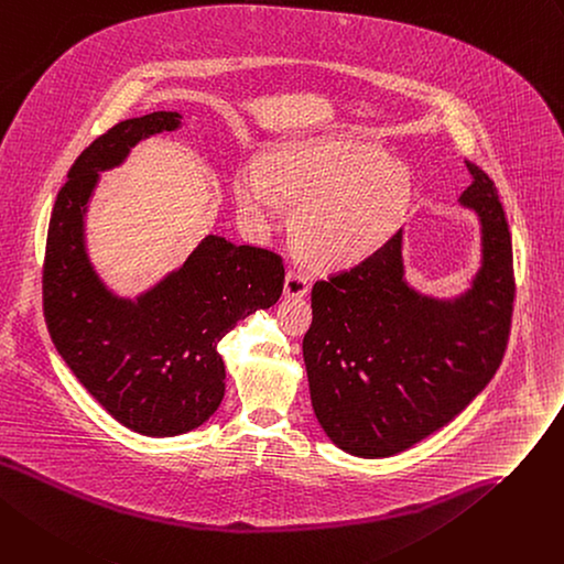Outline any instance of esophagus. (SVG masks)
Returning <instances> with one entry per match:
<instances>
[{
	"label": "esophagus",
	"instance_id": "esophagus-1",
	"mask_svg": "<svg viewBox=\"0 0 564 564\" xmlns=\"http://www.w3.org/2000/svg\"><path fill=\"white\" fill-rule=\"evenodd\" d=\"M283 292H285V296H292V299L308 294V276H306L304 272H299V270H292V268H290V270L285 272Z\"/></svg>",
	"mask_w": 564,
	"mask_h": 564
}]
</instances>
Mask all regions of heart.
Masks as SVG:
<instances>
[{
	"label": "heart",
	"mask_w": 564,
	"mask_h": 564,
	"mask_svg": "<svg viewBox=\"0 0 564 564\" xmlns=\"http://www.w3.org/2000/svg\"><path fill=\"white\" fill-rule=\"evenodd\" d=\"M247 227L260 236L296 206L292 238L315 268H351L377 251L401 224L410 202L408 170L379 144L317 138L274 149L265 163H245L234 183Z\"/></svg>",
	"instance_id": "b5f03b06"
}]
</instances>
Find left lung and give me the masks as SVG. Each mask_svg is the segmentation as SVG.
Listing matches in <instances>:
<instances>
[{
	"label": "left lung",
	"mask_w": 564,
	"mask_h": 564,
	"mask_svg": "<svg viewBox=\"0 0 564 564\" xmlns=\"http://www.w3.org/2000/svg\"><path fill=\"white\" fill-rule=\"evenodd\" d=\"M460 202L482 231V265L456 302L403 279L401 231L351 270L317 281L304 335L311 401L347 454L386 458L446 426L492 381L510 335L512 240L495 181L465 161Z\"/></svg>",
	"instance_id": "left-lung-1"
}]
</instances>
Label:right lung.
<instances>
[{
  "instance_id": "1",
  "label": "right lung",
  "mask_w": 564,
  "mask_h": 564,
  "mask_svg": "<svg viewBox=\"0 0 564 564\" xmlns=\"http://www.w3.org/2000/svg\"><path fill=\"white\" fill-rule=\"evenodd\" d=\"M181 116L156 110L99 135L67 172L45 247L43 311L52 343L82 386L127 429L172 437L202 426L224 397L217 343L240 319L270 308L283 292L274 251L208 236L183 265L135 302L112 294L95 274L84 215L101 170Z\"/></svg>"
}]
</instances>
